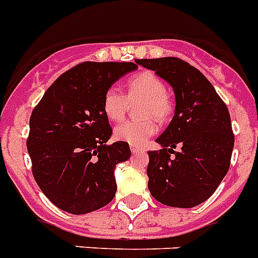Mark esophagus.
<instances>
[{
    "mask_svg": "<svg viewBox=\"0 0 258 258\" xmlns=\"http://www.w3.org/2000/svg\"><path fill=\"white\" fill-rule=\"evenodd\" d=\"M130 148H131V152L133 153H139V152H142V151H144V149L140 148V147H138V146H131Z\"/></svg>",
    "mask_w": 258,
    "mask_h": 258,
    "instance_id": "1",
    "label": "esophagus"
}]
</instances>
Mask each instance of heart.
Masks as SVG:
<instances>
[{
  "label": "heart",
  "instance_id": "obj_1",
  "mask_svg": "<svg viewBox=\"0 0 258 258\" xmlns=\"http://www.w3.org/2000/svg\"><path fill=\"white\" fill-rule=\"evenodd\" d=\"M128 97L118 89L111 86L106 90L103 96V112L112 120L118 122L124 118L130 101L144 98L142 103V114L146 118L133 119L120 123L114 128V136L120 142H125L131 146H142L149 136L157 131L159 120H165L172 112V101L166 94L165 82L153 72H140L127 82Z\"/></svg>",
  "mask_w": 258,
  "mask_h": 258
}]
</instances>
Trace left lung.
Masks as SVG:
<instances>
[{
	"label": "left lung",
	"mask_w": 258,
	"mask_h": 258,
	"mask_svg": "<svg viewBox=\"0 0 258 258\" xmlns=\"http://www.w3.org/2000/svg\"><path fill=\"white\" fill-rule=\"evenodd\" d=\"M138 64L155 71L176 96L172 122L156 139L161 149L148 152L149 191L166 206H198L213 196L228 172L235 144L228 109L211 82L189 62L161 57Z\"/></svg>",
	"instance_id": "left-lung-1"
}]
</instances>
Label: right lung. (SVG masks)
Instances as JSON below:
<instances>
[{"label":"right lung","instance_id":"obj_1","mask_svg":"<svg viewBox=\"0 0 258 258\" xmlns=\"http://www.w3.org/2000/svg\"><path fill=\"white\" fill-rule=\"evenodd\" d=\"M135 69L134 62H81L62 73L32 111L27 139L32 174L62 211L92 213L115 197L114 169L131 151L125 142L106 144L112 128L103 96Z\"/></svg>","mask_w":258,"mask_h":258}]
</instances>
